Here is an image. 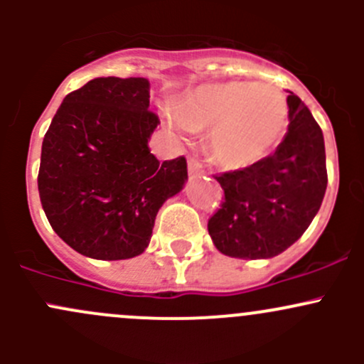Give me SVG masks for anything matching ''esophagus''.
<instances>
[{"instance_id":"34e87169","label":"esophagus","mask_w":364,"mask_h":364,"mask_svg":"<svg viewBox=\"0 0 364 364\" xmlns=\"http://www.w3.org/2000/svg\"><path fill=\"white\" fill-rule=\"evenodd\" d=\"M188 171H190V174L199 176V174H203V172H204V165L200 164V161L197 160L196 156L190 155L188 156Z\"/></svg>"}]
</instances>
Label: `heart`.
Instances as JSON below:
<instances>
[{"mask_svg":"<svg viewBox=\"0 0 364 364\" xmlns=\"http://www.w3.org/2000/svg\"><path fill=\"white\" fill-rule=\"evenodd\" d=\"M289 104L273 84L223 82L197 90L186 100L178 128L213 130V151L225 167L255 164L273 149L287 124Z\"/></svg>","mask_w":364,"mask_h":364,"instance_id":"1","label":"heart"}]
</instances>
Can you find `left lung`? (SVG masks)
Listing matches in <instances>:
<instances>
[{"label":"left lung","instance_id":"8db88e82","mask_svg":"<svg viewBox=\"0 0 364 364\" xmlns=\"http://www.w3.org/2000/svg\"><path fill=\"white\" fill-rule=\"evenodd\" d=\"M289 130L277 151L250 167L216 174L222 204L208 220L220 252L269 259L296 243L317 215L328 186L324 137L306 105L291 93Z\"/></svg>","mask_w":364,"mask_h":364}]
</instances>
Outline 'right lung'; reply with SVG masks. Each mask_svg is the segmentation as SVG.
<instances>
[{
    "label": "right lung",
    "instance_id": "add662e5",
    "mask_svg": "<svg viewBox=\"0 0 364 364\" xmlns=\"http://www.w3.org/2000/svg\"><path fill=\"white\" fill-rule=\"evenodd\" d=\"M142 77H98L65 97L42 142L40 203L54 232L98 260L146 250L156 213L188 178L185 156L160 161V124Z\"/></svg>",
    "mask_w": 364,
    "mask_h": 364
}]
</instances>
